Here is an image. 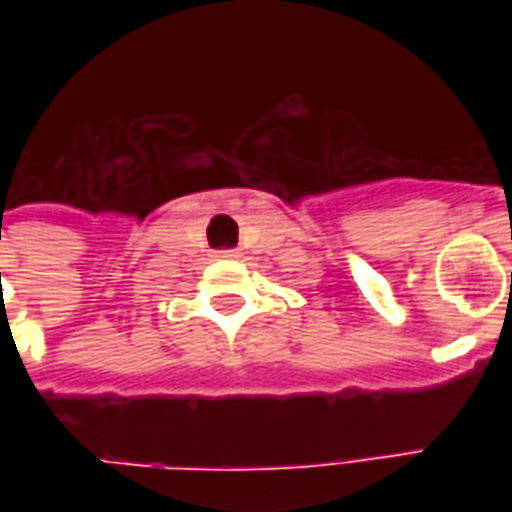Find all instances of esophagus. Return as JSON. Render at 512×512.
I'll use <instances>...</instances> for the list:
<instances>
[{
  "label": "esophagus",
  "mask_w": 512,
  "mask_h": 512,
  "mask_svg": "<svg viewBox=\"0 0 512 512\" xmlns=\"http://www.w3.org/2000/svg\"><path fill=\"white\" fill-rule=\"evenodd\" d=\"M215 257H220V260H239L241 252L239 249H220V252H215Z\"/></svg>",
  "instance_id": "34e87169"
}]
</instances>
